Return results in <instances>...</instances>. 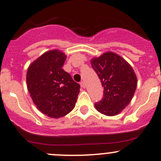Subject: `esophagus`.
<instances>
[{"mask_svg": "<svg viewBox=\"0 0 161 161\" xmlns=\"http://www.w3.org/2000/svg\"><path fill=\"white\" fill-rule=\"evenodd\" d=\"M80 86H81V87H82V88H86V85L85 82H84V81H82V82H80Z\"/></svg>", "mask_w": 161, "mask_h": 161, "instance_id": "1", "label": "esophagus"}]
</instances>
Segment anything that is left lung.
Segmentation results:
<instances>
[{"instance_id":"obj_1","label":"left lung","mask_w":161,"mask_h":161,"mask_svg":"<svg viewBox=\"0 0 161 161\" xmlns=\"http://www.w3.org/2000/svg\"><path fill=\"white\" fill-rule=\"evenodd\" d=\"M91 65L104 89L103 99L95 103V107L106 116L119 114L129 105L136 91L137 79L133 68L113 52L92 58Z\"/></svg>"}]
</instances>
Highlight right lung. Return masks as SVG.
<instances>
[{
    "instance_id": "right-lung-1",
    "label": "right lung",
    "mask_w": 161,
    "mask_h": 161,
    "mask_svg": "<svg viewBox=\"0 0 161 161\" xmlns=\"http://www.w3.org/2000/svg\"><path fill=\"white\" fill-rule=\"evenodd\" d=\"M65 59L61 51H48L34 61L27 72V87L33 103L38 110L55 119L74 109L80 89L62 69Z\"/></svg>"
}]
</instances>
